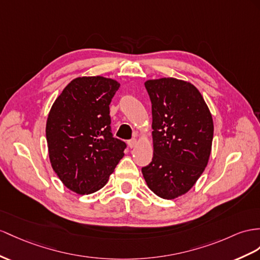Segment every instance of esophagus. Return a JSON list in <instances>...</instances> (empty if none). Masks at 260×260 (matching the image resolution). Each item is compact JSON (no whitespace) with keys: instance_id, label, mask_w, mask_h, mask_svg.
Returning <instances> with one entry per match:
<instances>
[{"instance_id":"esophagus-1","label":"esophagus","mask_w":260,"mask_h":260,"mask_svg":"<svg viewBox=\"0 0 260 260\" xmlns=\"http://www.w3.org/2000/svg\"><path fill=\"white\" fill-rule=\"evenodd\" d=\"M136 145H137V141L135 138H133V139H131V141H128V146L131 148H134Z\"/></svg>"}]
</instances>
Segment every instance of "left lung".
I'll use <instances>...</instances> for the list:
<instances>
[{
	"label": "left lung",
	"instance_id": "1",
	"mask_svg": "<svg viewBox=\"0 0 260 260\" xmlns=\"http://www.w3.org/2000/svg\"><path fill=\"white\" fill-rule=\"evenodd\" d=\"M151 101V162L142 168L148 188L172 200L193 187L202 175L212 148L213 119L193 84L175 78L145 82Z\"/></svg>",
	"mask_w": 260,
	"mask_h": 260
}]
</instances>
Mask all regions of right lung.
Segmentation results:
<instances>
[{
	"instance_id": "add662e5",
	"label": "right lung",
	"mask_w": 260,
	"mask_h": 260,
	"mask_svg": "<svg viewBox=\"0 0 260 260\" xmlns=\"http://www.w3.org/2000/svg\"><path fill=\"white\" fill-rule=\"evenodd\" d=\"M119 88L104 77L73 79L52 104L46 124L51 167L78 194L102 189L126 144L111 132L110 103Z\"/></svg>"
}]
</instances>
